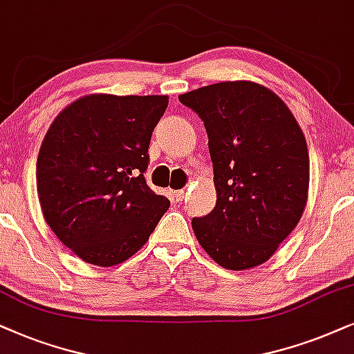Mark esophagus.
Instances as JSON below:
<instances>
[{
    "mask_svg": "<svg viewBox=\"0 0 354 354\" xmlns=\"http://www.w3.org/2000/svg\"><path fill=\"white\" fill-rule=\"evenodd\" d=\"M185 194H186V191H185V189L176 191V192H174V199H176L178 202H181L183 199H185Z\"/></svg>",
    "mask_w": 354,
    "mask_h": 354,
    "instance_id": "34e87169",
    "label": "esophagus"
}]
</instances>
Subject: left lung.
Here are the masks:
<instances>
[{"label":"left lung","instance_id":"left-lung-1","mask_svg":"<svg viewBox=\"0 0 354 354\" xmlns=\"http://www.w3.org/2000/svg\"><path fill=\"white\" fill-rule=\"evenodd\" d=\"M204 121L216 205L192 218L204 251L230 270L268 261L293 232L309 191L304 134L283 100L261 84L218 82L180 95Z\"/></svg>","mask_w":354,"mask_h":354}]
</instances>
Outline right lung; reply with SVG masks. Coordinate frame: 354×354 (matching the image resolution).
Listing matches in <instances>:
<instances>
[{
    "label": "right lung",
    "instance_id": "obj_1",
    "mask_svg": "<svg viewBox=\"0 0 354 354\" xmlns=\"http://www.w3.org/2000/svg\"><path fill=\"white\" fill-rule=\"evenodd\" d=\"M167 95H86L56 116L37 158L45 221L82 261L124 262L147 243L169 201L145 183Z\"/></svg>",
    "mask_w": 354,
    "mask_h": 354
}]
</instances>
